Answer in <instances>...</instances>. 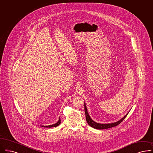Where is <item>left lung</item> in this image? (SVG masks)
<instances>
[{"label": "left lung", "mask_w": 153, "mask_h": 153, "mask_svg": "<svg viewBox=\"0 0 153 153\" xmlns=\"http://www.w3.org/2000/svg\"><path fill=\"white\" fill-rule=\"evenodd\" d=\"M85 118H86V121L88 123V124L90 126L97 129H108V128H111L114 126H116L117 125H118L119 124H120L124 120L125 118L126 117V116L128 115V113H127L124 117H123L121 120H120L118 121L113 123H110V124H100V123H97L96 122H95L93 120H92L89 115V114L87 112V109L86 108L85 104Z\"/></svg>", "instance_id": "obj_1"}]
</instances>
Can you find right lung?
I'll return each instance as SVG.
<instances>
[{
  "label": "right lung",
  "mask_w": 153,
  "mask_h": 153,
  "mask_svg": "<svg viewBox=\"0 0 153 153\" xmlns=\"http://www.w3.org/2000/svg\"><path fill=\"white\" fill-rule=\"evenodd\" d=\"M60 123H61V119H60V117H59V120L58 121V122H57V123L51 125H48V126H44V125H42L41 126L44 127V128H52V127H56V126H58L60 124Z\"/></svg>",
  "instance_id": "obj_1"
}]
</instances>
